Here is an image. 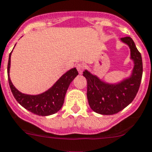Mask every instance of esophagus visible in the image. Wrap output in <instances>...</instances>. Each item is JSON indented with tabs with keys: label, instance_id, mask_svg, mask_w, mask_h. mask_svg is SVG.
<instances>
[{
	"label": "esophagus",
	"instance_id": "1",
	"mask_svg": "<svg viewBox=\"0 0 152 152\" xmlns=\"http://www.w3.org/2000/svg\"><path fill=\"white\" fill-rule=\"evenodd\" d=\"M77 71H78L79 74H82V72L84 71V69H85V66L82 64H78L77 65Z\"/></svg>",
	"mask_w": 152,
	"mask_h": 152
}]
</instances>
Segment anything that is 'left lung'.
<instances>
[{"label":"left lung","mask_w":152,"mask_h":152,"mask_svg":"<svg viewBox=\"0 0 152 152\" xmlns=\"http://www.w3.org/2000/svg\"><path fill=\"white\" fill-rule=\"evenodd\" d=\"M130 50L134 68L130 77L117 83H108L87 70L83 76L87 80V98L94 112L102 115H113L126 108L136 96L142 77V58L134 42L129 36L120 39Z\"/></svg>","instance_id":"obj_1"}]
</instances>
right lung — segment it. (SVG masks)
<instances>
[{"mask_svg": "<svg viewBox=\"0 0 152 152\" xmlns=\"http://www.w3.org/2000/svg\"><path fill=\"white\" fill-rule=\"evenodd\" d=\"M11 52L7 64V76L11 92L18 102L25 109L38 116H50L58 112L63 106L69 85L78 75L77 69L74 67L64 74L47 91L39 95H27L18 91L10 78Z\"/></svg>", "mask_w": 152, "mask_h": 152, "instance_id": "1", "label": "right lung"}]
</instances>
